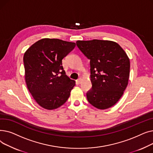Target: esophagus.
<instances>
[{"instance_id": "1", "label": "esophagus", "mask_w": 153, "mask_h": 153, "mask_svg": "<svg viewBox=\"0 0 153 153\" xmlns=\"http://www.w3.org/2000/svg\"><path fill=\"white\" fill-rule=\"evenodd\" d=\"M81 81H82V79L81 78H79V79H78L77 81H76V82H77V84H80L81 82Z\"/></svg>"}]
</instances>
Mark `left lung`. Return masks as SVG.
Here are the masks:
<instances>
[{
	"instance_id": "obj_1",
	"label": "left lung",
	"mask_w": 153,
	"mask_h": 153,
	"mask_svg": "<svg viewBox=\"0 0 153 153\" xmlns=\"http://www.w3.org/2000/svg\"><path fill=\"white\" fill-rule=\"evenodd\" d=\"M76 45L90 59L92 88L87 99L97 108H108L119 100L128 85L130 62L118 43L108 40L77 41Z\"/></svg>"
}]
</instances>
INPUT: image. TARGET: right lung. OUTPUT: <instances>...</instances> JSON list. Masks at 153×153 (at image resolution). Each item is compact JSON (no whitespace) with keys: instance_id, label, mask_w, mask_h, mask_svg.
<instances>
[{"instance_id":"right-lung-1","label":"right lung","mask_w":153,"mask_h":153,"mask_svg":"<svg viewBox=\"0 0 153 153\" xmlns=\"http://www.w3.org/2000/svg\"><path fill=\"white\" fill-rule=\"evenodd\" d=\"M75 46V43L43 38L31 45L24 54L27 88L43 108L56 109L69 97L75 81L66 75L62 60Z\"/></svg>"}]
</instances>
